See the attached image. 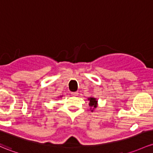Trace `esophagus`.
Segmentation results:
<instances>
[{"mask_svg":"<svg viewBox=\"0 0 153 153\" xmlns=\"http://www.w3.org/2000/svg\"><path fill=\"white\" fill-rule=\"evenodd\" d=\"M71 94L72 96H74V97H76V96L78 95V91H75V92H72Z\"/></svg>","mask_w":153,"mask_h":153,"instance_id":"34e87169","label":"esophagus"}]
</instances>
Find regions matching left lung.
<instances>
[{"label": "left lung", "mask_w": 153, "mask_h": 153, "mask_svg": "<svg viewBox=\"0 0 153 153\" xmlns=\"http://www.w3.org/2000/svg\"><path fill=\"white\" fill-rule=\"evenodd\" d=\"M88 100L89 101V105L90 106V110L93 111L97 107V99L94 97H88Z\"/></svg>", "instance_id": "1"}]
</instances>
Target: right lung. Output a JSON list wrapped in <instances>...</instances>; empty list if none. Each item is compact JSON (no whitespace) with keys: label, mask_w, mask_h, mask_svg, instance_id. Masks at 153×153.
I'll return each instance as SVG.
<instances>
[{"label":"right lung","mask_w":153,"mask_h":153,"mask_svg":"<svg viewBox=\"0 0 153 153\" xmlns=\"http://www.w3.org/2000/svg\"><path fill=\"white\" fill-rule=\"evenodd\" d=\"M59 97H62V96H59Z\"/></svg>","instance_id":"obj_1"}]
</instances>
